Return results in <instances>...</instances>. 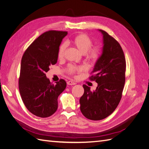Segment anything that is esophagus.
I'll use <instances>...</instances> for the list:
<instances>
[{
	"label": "esophagus",
	"mask_w": 149,
	"mask_h": 149,
	"mask_svg": "<svg viewBox=\"0 0 149 149\" xmlns=\"http://www.w3.org/2000/svg\"><path fill=\"white\" fill-rule=\"evenodd\" d=\"M67 84L68 85H74V84H76V83L72 81H67Z\"/></svg>",
	"instance_id": "esophagus-1"
}]
</instances>
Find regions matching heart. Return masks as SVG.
Masks as SVG:
<instances>
[{
  "label": "heart",
  "mask_w": 149,
  "mask_h": 149,
  "mask_svg": "<svg viewBox=\"0 0 149 149\" xmlns=\"http://www.w3.org/2000/svg\"><path fill=\"white\" fill-rule=\"evenodd\" d=\"M74 45L77 48L81 53L85 55L86 60L91 62L96 61L101 55V48L97 47H92L93 41L88 36L81 33L76 35L72 41ZM67 48V43L63 42L60 45L58 51V56L59 59H62L64 57L66 49ZM82 70V68L74 65H68L66 68V71L68 74L74 75L77 72Z\"/></svg>",
  "instance_id": "b5f03b06"
}]
</instances>
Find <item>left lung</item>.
<instances>
[{
  "label": "left lung",
  "instance_id": "1",
  "mask_svg": "<svg viewBox=\"0 0 149 149\" xmlns=\"http://www.w3.org/2000/svg\"><path fill=\"white\" fill-rule=\"evenodd\" d=\"M99 31L103 36L102 53L89 78L95 81L97 86L91 91L83 84L84 92L79 100L82 114L93 120H102L114 111L122 97L125 81L126 63L120 44L106 31Z\"/></svg>",
  "mask_w": 149,
  "mask_h": 149
}]
</instances>
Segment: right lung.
I'll list each match as a JSON object with an SVG mask.
<instances>
[{"instance_id":"right-lung-1","label":"right lung","mask_w":149,"mask_h":149,"mask_svg":"<svg viewBox=\"0 0 149 149\" xmlns=\"http://www.w3.org/2000/svg\"><path fill=\"white\" fill-rule=\"evenodd\" d=\"M67 31L49 30L35 40L26 49L21 61L19 88L22 100L31 113L40 118L53 114L58 97L66 87L61 79L54 84L45 73L58 60V51Z\"/></svg>"}]
</instances>
